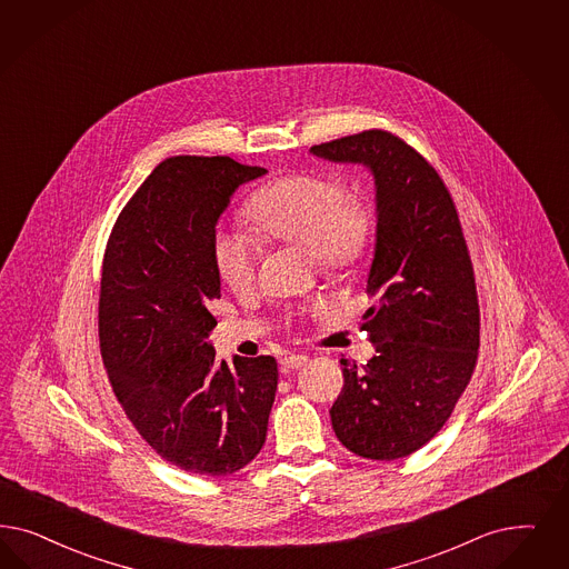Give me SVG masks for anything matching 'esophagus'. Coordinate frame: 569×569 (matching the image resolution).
Returning <instances> with one entry per match:
<instances>
[{
  "mask_svg": "<svg viewBox=\"0 0 569 569\" xmlns=\"http://www.w3.org/2000/svg\"><path fill=\"white\" fill-rule=\"evenodd\" d=\"M307 361H309L307 355H286V357H281L279 363L288 372V370H300L302 366H307Z\"/></svg>",
  "mask_w": 569,
  "mask_h": 569,
  "instance_id": "1",
  "label": "esophagus"
}]
</instances>
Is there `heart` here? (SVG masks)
Wrapping results in <instances>:
<instances>
[{
    "label": "heart",
    "instance_id": "b5f03b06",
    "mask_svg": "<svg viewBox=\"0 0 569 569\" xmlns=\"http://www.w3.org/2000/svg\"><path fill=\"white\" fill-rule=\"evenodd\" d=\"M243 218L262 241L309 252L315 269L332 277L351 273L372 241L370 206L347 199L340 180L321 174H288L267 182L248 197ZM212 256L224 286L233 292L252 288L258 248L250 237L222 229L216 233Z\"/></svg>",
    "mask_w": 569,
    "mask_h": 569
}]
</instances>
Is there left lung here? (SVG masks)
Listing matches in <instances>:
<instances>
[{"label":"left lung","mask_w":569,"mask_h":569,"mask_svg":"<svg viewBox=\"0 0 569 569\" xmlns=\"http://www.w3.org/2000/svg\"><path fill=\"white\" fill-rule=\"evenodd\" d=\"M373 178L376 241L363 330L376 355L340 359L332 427L347 450L397 460L431 441L467 389L479 349V305L456 206L431 163L382 130L315 144Z\"/></svg>","instance_id":"left-lung-1"}]
</instances>
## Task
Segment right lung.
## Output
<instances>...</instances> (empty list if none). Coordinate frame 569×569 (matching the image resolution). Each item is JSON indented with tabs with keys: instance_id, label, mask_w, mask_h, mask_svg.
I'll list each match as a JSON object with an SVG mask.
<instances>
[{
	"instance_id": "right-lung-1",
	"label": "right lung",
	"mask_w": 569,
	"mask_h": 569,
	"mask_svg": "<svg viewBox=\"0 0 569 569\" xmlns=\"http://www.w3.org/2000/svg\"><path fill=\"white\" fill-rule=\"evenodd\" d=\"M267 170L231 157L161 161L121 210L100 279V353L140 437L168 462L231 475L262 450L277 361H216L212 243L237 189Z\"/></svg>"
}]
</instances>
